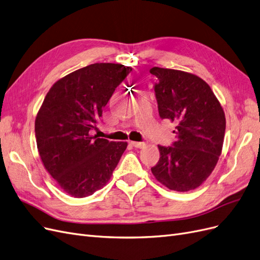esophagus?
Returning a JSON list of instances; mask_svg holds the SVG:
<instances>
[{
	"instance_id": "1",
	"label": "esophagus",
	"mask_w": 260,
	"mask_h": 260,
	"mask_svg": "<svg viewBox=\"0 0 260 260\" xmlns=\"http://www.w3.org/2000/svg\"><path fill=\"white\" fill-rule=\"evenodd\" d=\"M131 145L135 148H144L146 146V142H139V141H131Z\"/></svg>"
}]
</instances>
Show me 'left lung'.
<instances>
[{
  "label": "left lung",
  "mask_w": 260,
  "mask_h": 260,
  "mask_svg": "<svg viewBox=\"0 0 260 260\" xmlns=\"http://www.w3.org/2000/svg\"><path fill=\"white\" fill-rule=\"evenodd\" d=\"M158 113L174 123L173 147L157 146L160 160L151 167L157 181L170 190L187 192L200 187L221 154L225 116L207 83L181 70L153 67Z\"/></svg>",
  "instance_id": "left-lung-1"
}]
</instances>
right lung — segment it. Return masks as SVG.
Here are the masks:
<instances>
[{
  "label": "right lung",
  "instance_id": "right-lung-1",
  "mask_svg": "<svg viewBox=\"0 0 260 260\" xmlns=\"http://www.w3.org/2000/svg\"><path fill=\"white\" fill-rule=\"evenodd\" d=\"M132 71L121 63H93L58 80L36 118L45 170L66 193L85 198L104 188L127 147L89 135L113 91Z\"/></svg>",
  "mask_w": 260,
  "mask_h": 260
}]
</instances>
